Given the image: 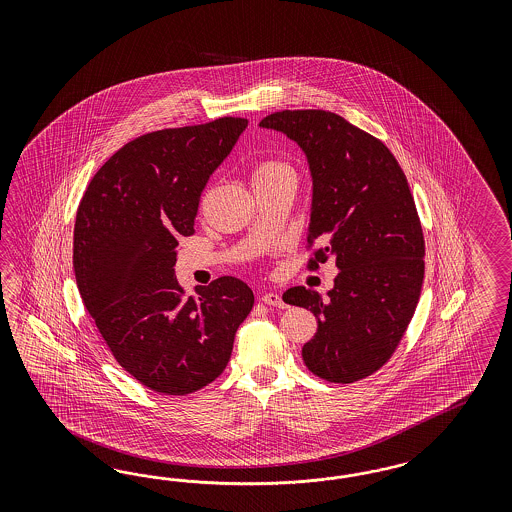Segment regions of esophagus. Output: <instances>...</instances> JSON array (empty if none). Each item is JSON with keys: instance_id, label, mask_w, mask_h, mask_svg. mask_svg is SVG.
Wrapping results in <instances>:
<instances>
[{"instance_id": "1", "label": "esophagus", "mask_w": 512, "mask_h": 512, "mask_svg": "<svg viewBox=\"0 0 512 512\" xmlns=\"http://www.w3.org/2000/svg\"><path fill=\"white\" fill-rule=\"evenodd\" d=\"M261 300H263L266 306H272V308H281V310L287 308V304L283 302V298H281L278 293H264Z\"/></svg>"}]
</instances>
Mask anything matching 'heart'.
I'll return each instance as SVG.
<instances>
[{"label":"heart","mask_w":512,"mask_h":512,"mask_svg":"<svg viewBox=\"0 0 512 512\" xmlns=\"http://www.w3.org/2000/svg\"><path fill=\"white\" fill-rule=\"evenodd\" d=\"M287 174H293L291 167L285 163V161H279L274 157H266L257 161L253 167H251V184L253 187H263L276 182L281 176H287Z\"/></svg>","instance_id":"heart-1"}]
</instances>
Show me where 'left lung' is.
Here are the masks:
<instances>
[{
    "label": "left lung",
    "instance_id": "1",
    "mask_svg": "<svg viewBox=\"0 0 512 512\" xmlns=\"http://www.w3.org/2000/svg\"><path fill=\"white\" fill-rule=\"evenodd\" d=\"M259 125L296 140L310 161L306 268L328 259L340 268L328 298L306 287L283 295L319 319L302 358L330 383L366 379L396 353L424 281V233L407 178L381 140L330 110H281Z\"/></svg>",
    "mask_w": 512,
    "mask_h": 512
}]
</instances>
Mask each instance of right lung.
Here are the masks:
<instances>
[{
	"label": "right lung",
	"instance_id": "add662e5",
	"mask_svg": "<svg viewBox=\"0 0 512 512\" xmlns=\"http://www.w3.org/2000/svg\"><path fill=\"white\" fill-rule=\"evenodd\" d=\"M246 118L171 127L129 140L93 174L78 204V291L116 358L144 387L186 396L216 381L255 296L217 278L187 295L174 274L180 236L210 174L231 154Z\"/></svg>",
	"mask_w": 512,
	"mask_h": 512
}]
</instances>
